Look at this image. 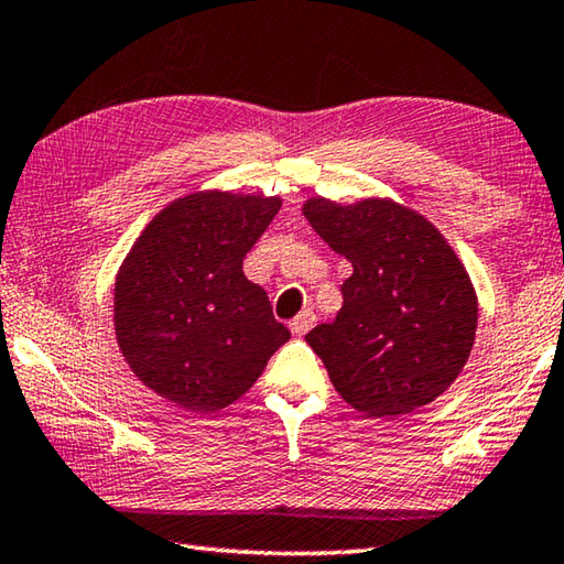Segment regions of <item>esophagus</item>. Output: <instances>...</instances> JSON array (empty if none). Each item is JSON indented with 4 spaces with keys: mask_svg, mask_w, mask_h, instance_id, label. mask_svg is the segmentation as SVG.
I'll use <instances>...</instances> for the list:
<instances>
[{
    "mask_svg": "<svg viewBox=\"0 0 564 564\" xmlns=\"http://www.w3.org/2000/svg\"><path fill=\"white\" fill-rule=\"evenodd\" d=\"M313 325H315V313H313V311H301V313L295 315L293 321L289 323L293 335H305V333L311 330Z\"/></svg>",
    "mask_w": 564,
    "mask_h": 564,
    "instance_id": "esophagus-1",
    "label": "esophagus"
}]
</instances>
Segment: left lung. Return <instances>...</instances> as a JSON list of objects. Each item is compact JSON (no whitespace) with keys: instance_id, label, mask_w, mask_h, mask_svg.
<instances>
[{"instance_id":"8db88e82","label":"left lung","mask_w":564,"mask_h":564,"mask_svg":"<svg viewBox=\"0 0 564 564\" xmlns=\"http://www.w3.org/2000/svg\"><path fill=\"white\" fill-rule=\"evenodd\" d=\"M303 217L352 263L340 313L305 335L337 394L367 416L432 404L464 370L478 325L476 289L452 243L387 197H311Z\"/></svg>"}]
</instances>
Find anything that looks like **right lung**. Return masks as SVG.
<instances>
[{
    "instance_id": "1",
    "label": "right lung",
    "mask_w": 564,
    "mask_h": 564,
    "mask_svg": "<svg viewBox=\"0 0 564 564\" xmlns=\"http://www.w3.org/2000/svg\"><path fill=\"white\" fill-rule=\"evenodd\" d=\"M281 197L192 192L150 219L116 275L112 325L132 375L187 412H217L259 380L289 340L243 256Z\"/></svg>"
}]
</instances>
